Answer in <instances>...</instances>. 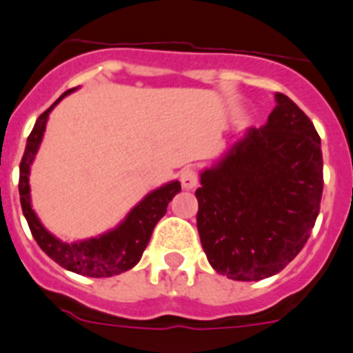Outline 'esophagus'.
Instances as JSON below:
<instances>
[{"label": "esophagus", "instance_id": "34e87169", "mask_svg": "<svg viewBox=\"0 0 353 353\" xmlns=\"http://www.w3.org/2000/svg\"><path fill=\"white\" fill-rule=\"evenodd\" d=\"M181 185H183V188H187V190H194L195 187L199 185V175L194 172V170H185L183 173H181Z\"/></svg>", "mask_w": 353, "mask_h": 353}]
</instances>
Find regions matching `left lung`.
Masks as SVG:
<instances>
[{
    "mask_svg": "<svg viewBox=\"0 0 353 353\" xmlns=\"http://www.w3.org/2000/svg\"><path fill=\"white\" fill-rule=\"evenodd\" d=\"M261 128H249L201 172L197 230L209 264L236 281L280 273L319 214L323 152L312 121L285 94Z\"/></svg>",
    "mask_w": 353,
    "mask_h": 353,
    "instance_id": "left-lung-1",
    "label": "left lung"
}]
</instances>
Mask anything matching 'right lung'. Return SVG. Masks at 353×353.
Segmentation results:
<instances>
[{
    "instance_id": "add662e5",
    "label": "right lung",
    "mask_w": 353,
    "mask_h": 353,
    "mask_svg": "<svg viewBox=\"0 0 353 353\" xmlns=\"http://www.w3.org/2000/svg\"><path fill=\"white\" fill-rule=\"evenodd\" d=\"M75 89L66 90L61 97L48 108L34 125L29 139H27L26 152H23L22 163H20V204H22L23 216H26L32 236L36 239L37 245L65 270L72 273L82 274L90 278H110L114 274L125 273L132 270L141 261L142 252L151 240L152 230L158 225L159 219L166 214L170 201L181 190L178 180L168 181L163 187L149 192L134 209L127 214V218L110 232L99 236L80 240V242H63L57 239L51 232L44 228L41 219L37 218L36 211L30 204V166L36 159L39 145L43 142L44 130H46L48 118L51 110L63 99L73 92Z\"/></svg>"
}]
</instances>
